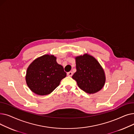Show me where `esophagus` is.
Masks as SVG:
<instances>
[{
	"instance_id": "34e87169",
	"label": "esophagus",
	"mask_w": 134,
	"mask_h": 134,
	"mask_svg": "<svg viewBox=\"0 0 134 134\" xmlns=\"http://www.w3.org/2000/svg\"><path fill=\"white\" fill-rule=\"evenodd\" d=\"M67 75L69 76H72L73 75V72H69L67 73Z\"/></svg>"
}]
</instances>
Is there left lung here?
Returning <instances> with one entry per match:
<instances>
[{
	"mask_svg": "<svg viewBox=\"0 0 134 134\" xmlns=\"http://www.w3.org/2000/svg\"><path fill=\"white\" fill-rule=\"evenodd\" d=\"M76 71L72 76L78 86L88 94H94L104 87L106 76L104 69L92 55L84 54L75 57Z\"/></svg>",
	"mask_w": 134,
	"mask_h": 134,
	"instance_id": "1",
	"label": "left lung"
}]
</instances>
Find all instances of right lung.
<instances>
[{"label": "right lung", "instance_id": "right-lung-1", "mask_svg": "<svg viewBox=\"0 0 134 134\" xmlns=\"http://www.w3.org/2000/svg\"><path fill=\"white\" fill-rule=\"evenodd\" d=\"M66 76L63 67L53 55L46 54L34 60L26 70L27 85L34 93L45 96L51 93Z\"/></svg>", "mask_w": 134, "mask_h": 134}]
</instances>
